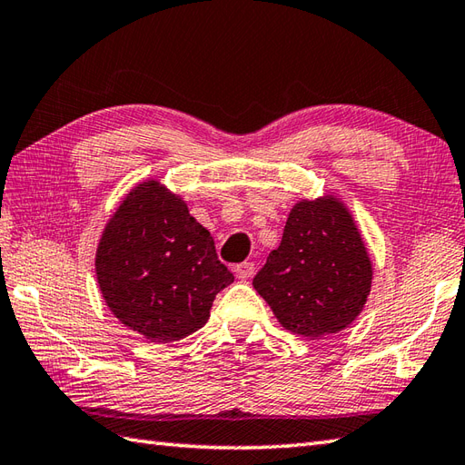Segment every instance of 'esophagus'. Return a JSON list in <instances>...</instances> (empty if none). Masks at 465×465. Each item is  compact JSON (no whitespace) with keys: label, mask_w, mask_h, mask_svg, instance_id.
Returning <instances> with one entry per match:
<instances>
[{"label":"esophagus","mask_w":465,"mask_h":465,"mask_svg":"<svg viewBox=\"0 0 465 465\" xmlns=\"http://www.w3.org/2000/svg\"><path fill=\"white\" fill-rule=\"evenodd\" d=\"M235 275H238L240 280H250L252 275L255 273V263H252V262H242V263H238L235 265Z\"/></svg>","instance_id":"esophagus-1"}]
</instances>
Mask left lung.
Segmentation results:
<instances>
[{
    "label": "left lung",
    "instance_id": "8db88e82",
    "mask_svg": "<svg viewBox=\"0 0 465 465\" xmlns=\"http://www.w3.org/2000/svg\"><path fill=\"white\" fill-rule=\"evenodd\" d=\"M253 288L283 328L303 338L338 333L358 318L371 288V262L343 203L333 197L295 203Z\"/></svg>",
    "mask_w": 465,
    "mask_h": 465
}]
</instances>
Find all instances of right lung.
I'll return each instance as SVG.
<instances>
[{
	"mask_svg": "<svg viewBox=\"0 0 465 465\" xmlns=\"http://www.w3.org/2000/svg\"><path fill=\"white\" fill-rule=\"evenodd\" d=\"M95 272L115 318L160 343L203 328L215 295L233 282L210 232L160 182L127 193L105 225Z\"/></svg>",
	"mask_w": 465,
	"mask_h": 465,
	"instance_id": "right-lung-1",
	"label": "right lung"
}]
</instances>
